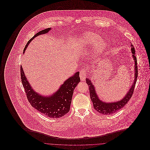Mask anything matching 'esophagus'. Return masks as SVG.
<instances>
[{
  "label": "esophagus",
  "mask_w": 150,
  "mask_h": 150,
  "mask_svg": "<svg viewBox=\"0 0 150 150\" xmlns=\"http://www.w3.org/2000/svg\"><path fill=\"white\" fill-rule=\"evenodd\" d=\"M86 73H87V69L85 67H83V69L80 70V77L81 81H84L86 79Z\"/></svg>",
  "instance_id": "esophagus-1"
}]
</instances>
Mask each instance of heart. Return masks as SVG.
<instances>
[{"instance_id":"1","label":"heart","mask_w":150,"mask_h":150,"mask_svg":"<svg viewBox=\"0 0 150 150\" xmlns=\"http://www.w3.org/2000/svg\"><path fill=\"white\" fill-rule=\"evenodd\" d=\"M84 45H89V44H95L97 43L95 47V51L97 53H100L106 48V44L104 42H100L98 43L100 40L99 37L93 33H88L84 37Z\"/></svg>"}]
</instances>
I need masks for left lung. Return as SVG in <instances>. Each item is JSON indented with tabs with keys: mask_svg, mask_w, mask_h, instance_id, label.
Segmentation results:
<instances>
[{
	"mask_svg": "<svg viewBox=\"0 0 150 150\" xmlns=\"http://www.w3.org/2000/svg\"><path fill=\"white\" fill-rule=\"evenodd\" d=\"M132 46V53L133 54L132 57L133 58V59L134 60V80L133 81V83L132 86H130L129 91L125 95V96L121 99L120 101L116 102H111V103H106L104 102H102L100 100L95 89V86L92 84L91 81L89 79H86V83L89 86V93H90V98L92 102L93 106L94 108L99 112L105 114V115H110L113 113L116 112L118 110H120L121 108L127 105V103L129 102L130 99L131 98L132 96L133 95L134 89L135 87V84L137 81V79L138 76V70H137V58L135 56V50L133 45V44H131Z\"/></svg>",
	"mask_w": 150,
	"mask_h": 150,
	"instance_id": "8db88e82",
	"label": "left lung"
}]
</instances>
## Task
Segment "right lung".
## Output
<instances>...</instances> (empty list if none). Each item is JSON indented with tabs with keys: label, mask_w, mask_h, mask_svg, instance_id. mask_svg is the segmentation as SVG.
Instances as JSON below:
<instances>
[{
	"label": "right lung",
	"mask_w": 150,
	"mask_h": 150,
	"mask_svg": "<svg viewBox=\"0 0 150 150\" xmlns=\"http://www.w3.org/2000/svg\"><path fill=\"white\" fill-rule=\"evenodd\" d=\"M51 30L47 28L37 33L30 39L23 50V53L30 42L40 35L47 33ZM79 71L66 80L59 89L53 95L49 96H43L35 92L29 84L25 76L22 67L21 66V79L26 97L31 106L43 115L50 118H59L67 114L69 110L72 99L73 91L79 83L80 82Z\"/></svg>",
	"instance_id": "right-lung-1"
}]
</instances>
